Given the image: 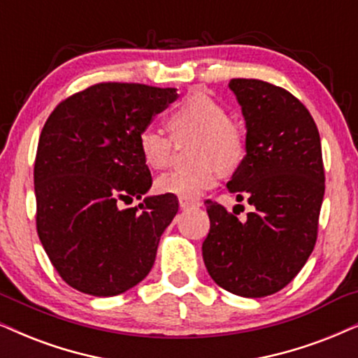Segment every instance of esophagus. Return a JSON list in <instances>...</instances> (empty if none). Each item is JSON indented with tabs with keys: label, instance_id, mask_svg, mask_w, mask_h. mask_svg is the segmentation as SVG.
Segmentation results:
<instances>
[{
	"label": "esophagus",
	"instance_id": "1",
	"mask_svg": "<svg viewBox=\"0 0 358 358\" xmlns=\"http://www.w3.org/2000/svg\"><path fill=\"white\" fill-rule=\"evenodd\" d=\"M201 206V202L197 201H189V199H179V207L182 208V210H187V208H196Z\"/></svg>",
	"mask_w": 358,
	"mask_h": 358
}]
</instances>
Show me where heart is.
Returning <instances> with one entry per match:
<instances>
[{"label":"heart","instance_id":"b5f03b06","mask_svg":"<svg viewBox=\"0 0 358 358\" xmlns=\"http://www.w3.org/2000/svg\"><path fill=\"white\" fill-rule=\"evenodd\" d=\"M168 127L174 139L194 138L196 168L176 169L156 179V189L179 199L196 201L219 182L220 170L231 171L240 164L247 150L245 129L227 117L224 105L203 90H192L171 111ZM138 148L152 169H164L173 157V139L161 129L148 127L139 133Z\"/></svg>","mask_w":358,"mask_h":358}]
</instances>
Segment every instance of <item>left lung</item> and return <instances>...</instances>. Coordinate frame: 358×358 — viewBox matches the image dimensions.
<instances>
[{"instance_id":"8db88e82","label":"left lung","mask_w":358,"mask_h":358,"mask_svg":"<svg viewBox=\"0 0 358 358\" xmlns=\"http://www.w3.org/2000/svg\"><path fill=\"white\" fill-rule=\"evenodd\" d=\"M247 155L227 189L247 199L243 222L206 201L210 230L202 243L208 275L243 298H263L292 281L313 253L324 199L321 136L308 108L285 88L234 78Z\"/></svg>"}]
</instances>
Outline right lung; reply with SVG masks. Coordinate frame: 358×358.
Masks as SVG:
<instances>
[{"instance_id": "1", "label": "right lung", "mask_w": 358, "mask_h": 358, "mask_svg": "<svg viewBox=\"0 0 358 358\" xmlns=\"http://www.w3.org/2000/svg\"><path fill=\"white\" fill-rule=\"evenodd\" d=\"M178 99L176 88L96 83L57 105L41 133L34 162L37 235L73 289L108 298L151 271L176 196H148L152 179L138 136Z\"/></svg>"}]
</instances>
